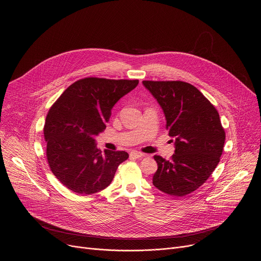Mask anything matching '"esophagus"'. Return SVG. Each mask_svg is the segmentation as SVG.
<instances>
[{
	"label": "esophagus",
	"mask_w": 261,
	"mask_h": 261,
	"mask_svg": "<svg viewBox=\"0 0 261 261\" xmlns=\"http://www.w3.org/2000/svg\"><path fill=\"white\" fill-rule=\"evenodd\" d=\"M143 156H144V154L141 153V152H138V151H132V152L130 153V157L135 158V159H138V158H141V157Z\"/></svg>",
	"instance_id": "34e87169"
}]
</instances>
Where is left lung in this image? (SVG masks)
Instances as JSON below:
<instances>
[{
  "label": "left lung",
  "mask_w": 261,
  "mask_h": 261,
  "mask_svg": "<svg viewBox=\"0 0 261 261\" xmlns=\"http://www.w3.org/2000/svg\"><path fill=\"white\" fill-rule=\"evenodd\" d=\"M160 105L168 135L175 139L170 160L154 155L153 186L170 196L184 197L199 189L215 170L225 143L218 111L193 85L143 81Z\"/></svg>",
  "instance_id": "left-lung-1"
}]
</instances>
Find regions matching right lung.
Listing matches in <instances>:
<instances>
[{
	"instance_id": "1",
	"label": "right lung",
	"mask_w": 261,
	"mask_h": 261,
	"mask_svg": "<svg viewBox=\"0 0 261 261\" xmlns=\"http://www.w3.org/2000/svg\"><path fill=\"white\" fill-rule=\"evenodd\" d=\"M138 80L82 79L70 85L50 108L44 125L46 157L53 174L68 190L92 195L106 189L129 154L97 147L111 111Z\"/></svg>"
}]
</instances>
